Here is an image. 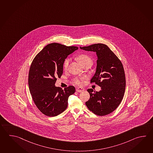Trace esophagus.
<instances>
[{"label": "esophagus", "mask_w": 153, "mask_h": 153, "mask_svg": "<svg viewBox=\"0 0 153 153\" xmlns=\"http://www.w3.org/2000/svg\"><path fill=\"white\" fill-rule=\"evenodd\" d=\"M76 91L77 92H78V93H81V92H82V91H84V89L83 88H77Z\"/></svg>", "instance_id": "1"}]
</instances>
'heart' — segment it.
Segmentation results:
<instances>
[{
    "mask_svg": "<svg viewBox=\"0 0 153 153\" xmlns=\"http://www.w3.org/2000/svg\"><path fill=\"white\" fill-rule=\"evenodd\" d=\"M77 59L78 61V62L80 63V64L81 65H84V64H87V63H91L92 64V60L91 59L89 56L86 55V54H81L79 55L77 57ZM70 58H66L63 63V66L64 69H66L68 68V66L69 65V63L70 62ZM83 78L81 77H79V78H75L74 80V82L75 84H77V85H81L83 82Z\"/></svg>",
    "mask_w": 153,
    "mask_h": 153,
    "instance_id": "obj_1",
    "label": "heart"
}]
</instances>
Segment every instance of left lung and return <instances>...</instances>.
<instances>
[{
	"mask_svg": "<svg viewBox=\"0 0 153 153\" xmlns=\"http://www.w3.org/2000/svg\"><path fill=\"white\" fill-rule=\"evenodd\" d=\"M80 48L97 53V69L91 82L101 87L99 91L88 89L90 99L85 105L96 115L109 114L118 107L125 93L126 80L122 62L105 44H94Z\"/></svg>",
	"mask_w": 153,
	"mask_h": 153,
	"instance_id": "1",
	"label": "left lung"
}]
</instances>
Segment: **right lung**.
I'll list each match as a JSON object with an SVG mask.
<instances>
[{"label":"right lung","mask_w":153,"mask_h":153,"mask_svg":"<svg viewBox=\"0 0 153 153\" xmlns=\"http://www.w3.org/2000/svg\"><path fill=\"white\" fill-rule=\"evenodd\" d=\"M78 48L58 43L48 44L31 62L29 88L35 105L45 115L55 117L63 112L68 107L69 96L75 93L74 86L62 90L56 87L55 83L56 77L62 75L64 60Z\"/></svg>","instance_id":"add662e5"}]
</instances>
